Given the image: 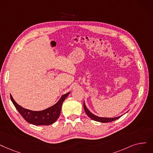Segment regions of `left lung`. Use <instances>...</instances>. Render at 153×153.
<instances>
[{"instance_id":"1","label":"left lung","mask_w":153,"mask_h":153,"mask_svg":"<svg viewBox=\"0 0 153 153\" xmlns=\"http://www.w3.org/2000/svg\"><path fill=\"white\" fill-rule=\"evenodd\" d=\"M84 111L85 112L86 114H87L91 119L97 122H100V123H109V122H111L116 120V119H119V117H121L122 116H118V117H99L97 116L96 115H94V114H92V112L87 108L86 105L85 104V102H84Z\"/></svg>"}]
</instances>
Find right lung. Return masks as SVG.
<instances>
[{"instance_id":"1","label":"right lung","mask_w":153,"mask_h":153,"mask_svg":"<svg viewBox=\"0 0 153 153\" xmlns=\"http://www.w3.org/2000/svg\"><path fill=\"white\" fill-rule=\"evenodd\" d=\"M70 92L62 95L60 99L51 107L42 111H31L25 109L19 105L10 95V99L17 110L24 117L25 120L30 124L37 126H48L54 123L60 116L62 103Z\"/></svg>"}]
</instances>
